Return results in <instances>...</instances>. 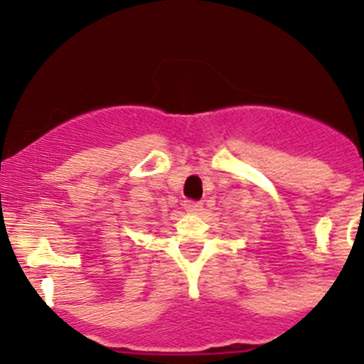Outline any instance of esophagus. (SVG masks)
I'll return each mask as SVG.
<instances>
[{"label": "esophagus", "instance_id": "34e87169", "mask_svg": "<svg viewBox=\"0 0 364 364\" xmlns=\"http://www.w3.org/2000/svg\"><path fill=\"white\" fill-rule=\"evenodd\" d=\"M185 208L188 209V211L196 213V211H200V208H203V204L197 203V200H186V203H185Z\"/></svg>", "mask_w": 364, "mask_h": 364}]
</instances>
